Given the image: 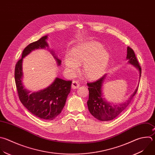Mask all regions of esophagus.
<instances>
[{
	"label": "esophagus",
	"mask_w": 155,
	"mask_h": 155,
	"mask_svg": "<svg viewBox=\"0 0 155 155\" xmlns=\"http://www.w3.org/2000/svg\"><path fill=\"white\" fill-rule=\"evenodd\" d=\"M80 84L79 81H77V80H74L72 81V89H77L80 87Z\"/></svg>",
	"instance_id": "1"
}]
</instances>
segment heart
I'll return each instance as SVG.
<instances>
[{
	"label": "heart",
	"instance_id": "heart-1",
	"mask_svg": "<svg viewBox=\"0 0 155 155\" xmlns=\"http://www.w3.org/2000/svg\"><path fill=\"white\" fill-rule=\"evenodd\" d=\"M110 60L108 51L98 42L91 41L72 49V52L66 54L65 62L67 68L75 72L78 64H83V72L89 79H97L105 72Z\"/></svg>",
	"mask_w": 155,
	"mask_h": 155
}]
</instances>
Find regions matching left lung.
I'll list each match as a JSON object with an SVG mask.
<instances>
[{"label":"left lung","instance_id":"left-lung-1","mask_svg":"<svg viewBox=\"0 0 155 155\" xmlns=\"http://www.w3.org/2000/svg\"><path fill=\"white\" fill-rule=\"evenodd\" d=\"M127 58L129 60V63L134 65L139 71L140 77L141 75V68L136 58L133 50L128 47L127 48ZM106 75L100 78L97 80L93 82H87V84L89 89V100L87 101L88 110L90 113L96 119L101 121L111 120L117 117L129 105V104L133 99L136 95L137 88L134 94L130 98L124 102L117 105H112L108 104L102 98L101 86L103 81L105 79Z\"/></svg>","mask_w":155,"mask_h":155}]
</instances>
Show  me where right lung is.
Wrapping results in <instances>:
<instances>
[{
    "mask_svg": "<svg viewBox=\"0 0 155 155\" xmlns=\"http://www.w3.org/2000/svg\"><path fill=\"white\" fill-rule=\"evenodd\" d=\"M47 36H45L39 40L28 44L23 50L22 58L15 66V79L18 94L22 105L33 115L44 120H53L62 111L68 95L70 93L72 81H66L57 78L50 86L38 92L30 93V91L24 88L22 83L23 58L36 48H45L48 46L46 42ZM54 56V54H53ZM58 65L61 60L56 56Z\"/></svg>",
    "mask_w": 155,
    "mask_h": 155,
    "instance_id": "right-lung-1",
    "label": "right lung"
}]
</instances>
